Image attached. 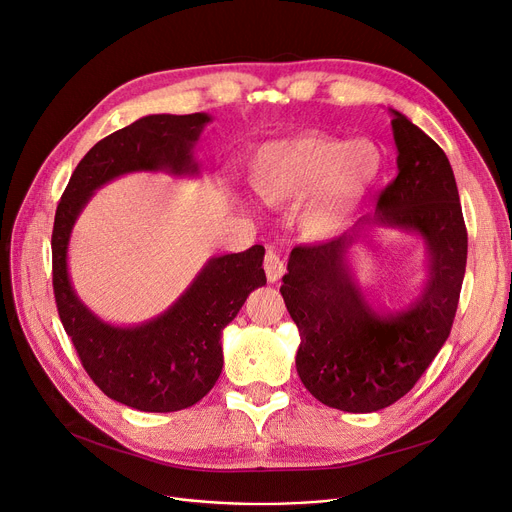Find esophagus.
<instances>
[{
  "instance_id": "1",
  "label": "esophagus",
  "mask_w": 512,
  "mask_h": 512,
  "mask_svg": "<svg viewBox=\"0 0 512 512\" xmlns=\"http://www.w3.org/2000/svg\"><path fill=\"white\" fill-rule=\"evenodd\" d=\"M263 270H265L267 282L274 284V282H278V280L284 276L286 267H284V261L280 259L278 253L267 251V255H265V259H263Z\"/></svg>"
}]
</instances>
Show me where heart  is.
Segmentation results:
<instances>
[{"label":"heart","mask_w":512,"mask_h":512,"mask_svg":"<svg viewBox=\"0 0 512 512\" xmlns=\"http://www.w3.org/2000/svg\"><path fill=\"white\" fill-rule=\"evenodd\" d=\"M384 170L380 147L367 139L303 134L263 145L251 159L249 182L270 207L308 199L299 226L309 240H330L351 224Z\"/></svg>","instance_id":"obj_1"}]
</instances>
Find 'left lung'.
<instances>
[{
	"label": "left lung",
	"mask_w": 512,
	"mask_h": 512,
	"mask_svg": "<svg viewBox=\"0 0 512 512\" xmlns=\"http://www.w3.org/2000/svg\"><path fill=\"white\" fill-rule=\"evenodd\" d=\"M390 112L398 176L351 230L292 249L280 286L301 334V382L346 413L386 409L417 384L450 334L467 265V228L446 153L405 114ZM373 227L415 233L426 245V282L405 310H373L356 282L352 249Z\"/></svg>",
	"instance_id": "1"
}]
</instances>
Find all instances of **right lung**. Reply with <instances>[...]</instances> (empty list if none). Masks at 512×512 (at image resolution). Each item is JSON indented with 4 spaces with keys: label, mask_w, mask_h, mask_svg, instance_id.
Here are the masks:
<instances>
[{
    "label": "right lung",
    "mask_w": 512,
    "mask_h": 512,
    "mask_svg": "<svg viewBox=\"0 0 512 512\" xmlns=\"http://www.w3.org/2000/svg\"><path fill=\"white\" fill-rule=\"evenodd\" d=\"M209 122L203 112L153 114L105 137L80 159L53 222V294L64 330L101 392L145 413L193 407L218 382L222 332L265 284V249L255 245L211 257L164 313L139 326H114L78 299L68 274V245L80 211L114 178L132 172L199 176L193 153Z\"/></svg>",
    "instance_id": "obj_1"
}]
</instances>
